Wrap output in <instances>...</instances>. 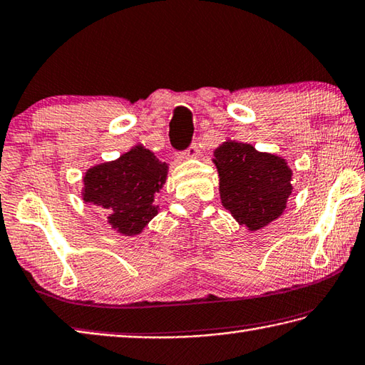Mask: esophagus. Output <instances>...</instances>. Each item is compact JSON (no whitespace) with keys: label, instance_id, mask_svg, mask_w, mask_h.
I'll list each match as a JSON object with an SVG mask.
<instances>
[{"label":"esophagus","instance_id":"obj_1","mask_svg":"<svg viewBox=\"0 0 365 365\" xmlns=\"http://www.w3.org/2000/svg\"><path fill=\"white\" fill-rule=\"evenodd\" d=\"M197 155H200V147H197V143L196 142H193L190 145V147L183 151L182 153V158H196Z\"/></svg>","mask_w":365,"mask_h":365}]
</instances>
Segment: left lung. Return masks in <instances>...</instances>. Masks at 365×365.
<instances>
[{
    "label": "left lung",
    "instance_id": "obj_1",
    "mask_svg": "<svg viewBox=\"0 0 365 365\" xmlns=\"http://www.w3.org/2000/svg\"><path fill=\"white\" fill-rule=\"evenodd\" d=\"M214 156L222 204L236 222L257 231L282 215L292 193V170L286 160L235 140L222 143Z\"/></svg>",
    "mask_w": 365,
    "mask_h": 365
}]
</instances>
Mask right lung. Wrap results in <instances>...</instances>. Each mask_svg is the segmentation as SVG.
Segmentation results:
<instances>
[{
  "label": "right lung",
  "instance_id": "right-lung-1",
  "mask_svg": "<svg viewBox=\"0 0 365 365\" xmlns=\"http://www.w3.org/2000/svg\"><path fill=\"white\" fill-rule=\"evenodd\" d=\"M168 177V164L142 145L116 161L91 168L84 175L83 200L110 212L108 223L125 236L142 233L158 214L155 195Z\"/></svg>",
  "mask_w": 365,
  "mask_h": 365
}]
</instances>
